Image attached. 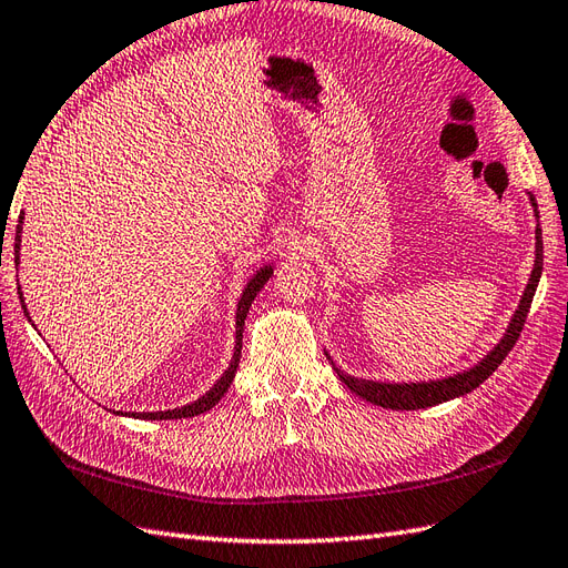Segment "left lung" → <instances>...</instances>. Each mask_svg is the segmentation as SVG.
<instances>
[{
  "mask_svg": "<svg viewBox=\"0 0 568 568\" xmlns=\"http://www.w3.org/2000/svg\"><path fill=\"white\" fill-rule=\"evenodd\" d=\"M530 203L535 209V217H540L537 215L535 196H530ZM540 275H542V230H540V225H537L535 227V266L530 273V281L526 285V293H523L518 310L511 316V324H508L504 338L491 347V351L485 355V359H479L477 365L470 367L468 372L446 376V379H436V382L386 384V382H369V379H357V376H351V374H343L336 365H333V359L328 355L326 357L331 359L333 369H336V374L341 376V382L351 388L353 394H357L359 398H365L374 405H382V408H388V410L432 408V405H439L450 398L465 396V394H470V390H475L485 379H489L491 372L501 365L508 353H511V347L516 345L523 326H526V318L530 312L537 283H540Z\"/></svg>",
  "mask_w": 568,
  "mask_h": 568,
  "instance_id": "left-lung-1",
  "label": "left lung"
}]
</instances>
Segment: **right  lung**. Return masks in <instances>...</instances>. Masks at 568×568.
<instances>
[{
  "label": "right lung",
  "mask_w": 568,
  "mask_h": 568,
  "mask_svg": "<svg viewBox=\"0 0 568 568\" xmlns=\"http://www.w3.org/2000/svg\"><path fill=\"white\" fill-rule=\"evenodd\" d=\"M21 223H23V213L19 215L17 244H13V246H17V254H19V246H21ZM271 275H273V266H271V264L264 266V268H258V271L252 275V278H250V283H246V287L242 290V297H240V302H237V316H235V318H237V326H235V355H232L230 367L225 369V374L221 376V379H217V382L213 384V388L209 390L206 396H201L199 400L189 403V405H182V408L158 410V413H129V415L139 417V419H182V417H194V415H201V413L211 410L213 405L225 396V390L230 388L232 379H235V372H237V367H240V355H242V333H244L246 312H250L254 297L258 295V290L266 285V281L271 278ZM19 290H21V287H19ZM19 297H21V293H19ZM21 307H23V312H26L23 297H21ZM26 314H28V312H26ZM118 415H126V413H118Z\"/></svg>",
  "instance_id": "add662e5"
}]
</instances>
